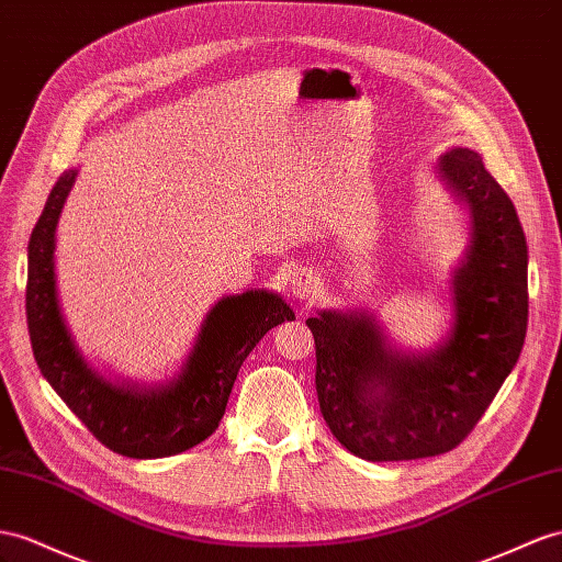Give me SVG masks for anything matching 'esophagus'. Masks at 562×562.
<instances>
[{
	"mask_svg": "<svg viewBox=\"0 0 562 562\" xmlns=\"http://www.w3.org/2000/svg\"><path fill=\"white\" fill-rule=\"evenodd\" d=\"M290 292L299 301H313L315 294L321 292V286H318V280H315L308 270L301 268V270L294 272L292 280H290Z\"/></svg>",
	"mask_w": 562,
	"mask_h": 562,
	"instance_id": "esophagus-1",
	"label": "esophagus"
}]
</instances>
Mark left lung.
Returning <instances> with one entry per match:
<instances>
[{"label":"left lung","mask_w":562,"mask_h":562,"mask_svg":"<svg viewBox=\"0 0 562 562\" xmlns=\"http://www.w3.org/2000/svg\"><path fill=\"white\" fill-rule=\"evenodd\" d=\"M437 170L470 211L449 337L425 353H401L363 311L306 321L323 418L344 449L372 463L456 449L510 375L527 335V241L510 196L472 149L446 151Z\"/></svg>","instance_id":"1"}]
</instances>
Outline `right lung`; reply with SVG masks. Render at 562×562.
I'll list each match as a JSON object with an SVG mask.
<instances>
[{"label":"right lung","instance_id":"1","mask_svg":"<svg viewBox=\"0 0 562 562\" xmlns=\"http://www.w3.org/2000/svg\"><path fill=\"white\" fill-rule=\"evenodd\" d=\"M78 170H66L47 196L27 241L25 315L42 375L113 453L164 458L209 439L218 427L244 358L268 329L294 321L282 296L249 290L223 296L201 323L178 378L161 386L113 384L78 351L56 294V225Z\"/></svg>","mask_w":562,"mask_h":562}]
</instances>
